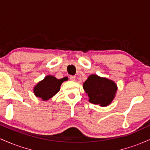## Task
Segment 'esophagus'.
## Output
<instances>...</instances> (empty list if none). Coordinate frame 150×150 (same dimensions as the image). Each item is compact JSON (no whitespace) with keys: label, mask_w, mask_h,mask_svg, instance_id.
<instances>
[{"label":"esophagus","mask_w":150,"mask_h":150,"mask_svg":"<svg viewBox=\"0 0 150 150\" xmlns=\"http://www.w3.org/2000/svg\"><path fill=\"white\" fill-rule=\"evenodd\" d=\"M70 80H72V81H75V76H73V75L70 76Z\"/></svg>","instance_id":"obj_1"}]
</instances>
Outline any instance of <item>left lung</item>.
<instances>
[{"label":"left lung","mask_w":150,"mask_h":150,"mask_svg":"<svg viewBox=\"0 0 150 150\" xmlns=\"http://www.w3.org/2000/svg\"><path fill=\"white\" fill-rule=\"evenodd\" d=\"M83 89L88 95L89 102L106 106L114 99L117 85L113 81L107 78L91 75L83 83Z\"/></svg>","instance_id":"left-lung-1"}]
</instances>
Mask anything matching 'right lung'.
<instances>
[{
	"mask_svg": "<svg viewBox=\"0 0 150 150\" xmlns=\"http://www.w3.org/2000/svg\"><path fill=\"white\" fill-rule=\"evenodd\" d=\"M66 79L64 77L59 80L52 75H47L34 87V94L36 97L42 98V100H48L59 92L61 84Z\"/></svg>",
	"mask_w": 150,
	"mask_h": 150,
	"instance_id": "add662e5",
	"label": "right lung"
}]
</instances>
